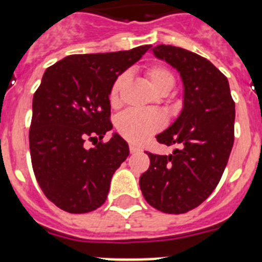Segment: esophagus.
<instances>
[{"label":"esophagus","mask_w":262,"mask_h":262,"mask_svg":"<svg viewBox=\"0 0 262 262\" xmlns=\"http://www.w3.org/2000/svg\"><path fill=\"white\" fill-rule=\"evenodd\" d=\"M142 149H140V147H138V145L135 144H129V152L131 154H138V152H140Z\"/></svg>","instance_id":"1"}]
</instances>
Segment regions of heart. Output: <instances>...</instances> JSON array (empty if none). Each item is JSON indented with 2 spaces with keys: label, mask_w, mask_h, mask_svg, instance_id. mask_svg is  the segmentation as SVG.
Masks as SVG:
<instances>
[{
  "label": "heart",
  "mask_w": 262,
  "mask_h": 262,
  "mask_svg": "<svg viewBox=\"0 0 262 262\" xmlns=\"http://www.w3.org/2000/svg\"><path fill=\"white\" fill-rule=\"evenodd\" d=\"M144 76L156 93L165 96L173 89L176 78L168 68L163 66H149L144 69ZM128 80L127 73H122L114 80L108 93L111 107L120 103V92ZM165 126V117L160 111H126L119 115L115 128L122 138L134 144H142L147 139Z\"/></svg>",
  "instance_id": "1"
}]
</instances>
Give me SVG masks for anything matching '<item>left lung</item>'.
I'll return each instance as SVG.
<instances>
[{
  "instance_id": "8db88e82",
  "label": "left lung",
  "mask_w": 262,
  "mask_h": 262,
  "mask_svg": "<svg viewBox=\"0 0 262 262\" xmlns=\"http://www.w3.org/2000/svg\"><path fill=\"white\" fill-rule=\"evenodd\" d=\"M152 51L180 72L184 108L174 123L156 136L160 144L178 148L172 155L145 152L149 168L139 184L152 207L185 214L205 202L221 181L235 140V102L227 77L207 59L169 45Z\"/></svg>"
}]
</instances>
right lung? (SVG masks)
Returning a JSON list of instances; mask_svg holds the SVG:
<instances>
[{"label":"right lung","mask_w":262,"mask_h":262,"mask_svg":"<svg viewBox=\"0 0 262 262\" xmlns=\"http://www.w3.org/2000/svg\"><path fill=\"white\" fill-rule=\"evenodd\" d=\"M151 47L71 55L45 72L32 98L30 155L41 191L59 209L85 214L105 203L111 177L129 154L117 134L102 142L113 128L110 88ZM98 138L96 147L84 148Z\"/></svg>","instance_id":"1"}]
</instances>
